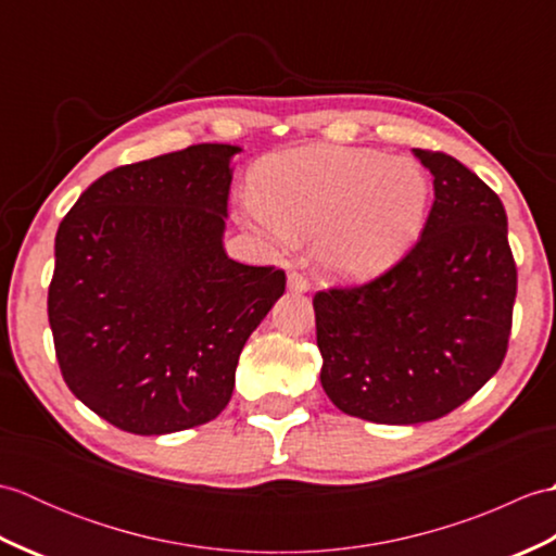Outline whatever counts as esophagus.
Wrapping results in <instances>:
<instances>
[{"label":"esophagus","mask_w":556,"mask_h":556,"mask_svg":"<svg viewBox=\"0 0 556 556\" xmlns=\"http://www.w3.org/2000/svg\"><path fill=\"white\" fill-rule=\"evenodd\" d=\"M287 287L293 293H305V291H311V281L303 275H299V271H291V275L287 277Z\"/></svg>","instance_id":"obj_1"}]
</instances>
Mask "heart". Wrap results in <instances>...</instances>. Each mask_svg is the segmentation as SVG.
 I'll use <instances>...</instances> for the list:
<instances>
[{"label": "heart", "instance_id": "b5f03b06", "mask_svg": "<svg viewBox=\"0 0 556 556\" xmlns=\"http://www.w3.org/2000/svg\"><path fill=\"white\" fill-rule=\"evenodd\" d=\"M430 193L428 174L413 160L368 148H293L257 164L239 215L277 251L317 233L325 275L368 281L416 245Z\"/></svg>", "mask_w": 556, "mask_h": 556}]
</instances>
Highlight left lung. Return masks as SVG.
I'll return each instance as SVG.
<instances>
[{"label":"left lung","mask_w":556,"mask_h":556,"mask_svg":"<svg viewBox=\"0 0 556 556\" xmlns=\"http://www.w3.org/2000/svg\"><path fill=\"white\" fill-rule=\"evenodd\" d=\"M413 155L434 176L420 241L370 285L313 299L325 394L382 425L437 420L473 396L506 356L516 301L500 195L444 152Z\"/></svg>","instance_id":"8db88e82"}]
</instances>
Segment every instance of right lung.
I'll use <instances>...</instances> for the list:
<instances>
[{"label":"right lung","instance_id":"add662e5","mask_svg":"<svg viewBox=\"0 0 556 556\" xmlns=\"http://www.w3.org/2000/svg\"><path fill=\"white\" fill-rule=\"evenodd\" d=\"M200 143L126 164L59 224L47 315L64 382L114 428L169 434L229 404L248 337L285 293L224 251L231 160Z\"/></svg>","mask_w":556,"mask_h":556}]
</instances>
